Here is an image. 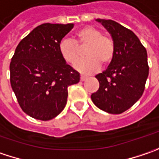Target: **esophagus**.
<instances>
[{"label":"esophagus","mask_w":159,"mask_h":159,"mask_svg":"<svg viewBox=\"0 0 159 159\" xmlns=\"http://www.w3.org/2000/svg\"><path fill=\"white\" fill-rule=\"evenodd\" d=\"M86 79H87V76H85V75H81V81H83V82H84V81H85Z\"/></svg>","instance_id":"esophagus-1"}]
</instances>
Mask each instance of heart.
Wrapping results in <instances>:
<instances>
[{
    "label": "heart",
    "mask_w": 159,
    "mask_h": 159,
    "mask_svg": "<svg viewBox=\"0 0 159 159\" xmlns=\"http://www.w3.org/2000/svg\"><path fill=\"white\" fill-rule=\"evenodd\" d=\"M87 45L85 56L75 64V69L84 74H92L98 70L100 64L108 65L114 57L115 44L110 36L102 34L100 30L87 25L76 32L74 40L62 39L59 43L60 56L66 62L75 64L81 56L80 48Z\"/></svg>",
    "instance_id": "1"
}]
</instances>
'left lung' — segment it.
Listing matches in <instances>:
<instances>
[{
    "mask_svg": "<svg viewBox=\"0 0 159 159\" xmlns=\"http://www.w3.org/2000/svg\"><path fill=\"white\" fill-rule=\"evenodd\" d=\"M111 34L115 54L106 70L95 77L99 90L91 95L95 106L121 114L142 97L148 75L147 51L133 31L110 19H96Z\"/></svg>",
    "mask_w": 159,
    "mask_h": 159,
    "instance_id": "8db88e82",
    "label": "left lung"
}]
</instances>
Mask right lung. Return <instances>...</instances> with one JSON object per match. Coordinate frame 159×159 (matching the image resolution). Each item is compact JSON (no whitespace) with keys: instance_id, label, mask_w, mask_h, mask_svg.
I'll return each mask as SVG.
<instances>
[{"instance_id":"obj_1","label":"right lung","mask_w":159,"mask_h":159,"mask_svg":"<svg viewBox=\"0 0 159 159\" xmlns=\"http://www.w3.org/2000/svg\"><path fill=\"white\" fill-rule=\"evenodd\" d=\"M74 24L38 25L16 48L10 65L11 84L25 114L47 121L64 109L67 87L80 81V74L66 64L59 42Z\"/></svg>"}]
</instances>
